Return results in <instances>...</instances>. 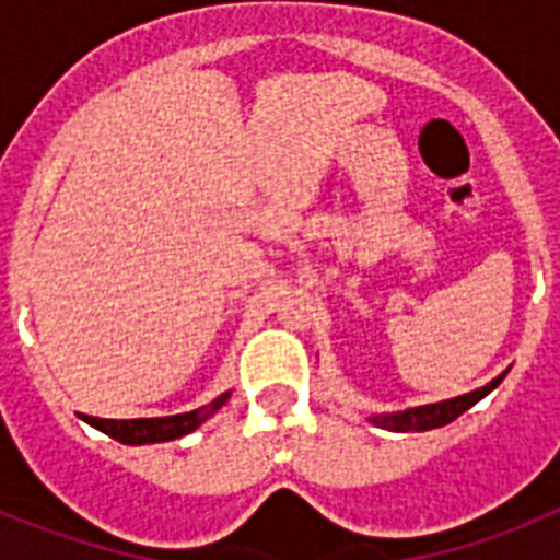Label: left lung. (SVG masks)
<instances>
[{
    "instance_id": "1",
    "label": "left lung",
    "mask_w": 560,
    "mask_h": 560,
    "mask_svg": "<svg viewBox=\"0 0 560 560\" xmlns=\"http://www.w3.org/2000/svg\"><path fill=\"white\" fill-rule=\"evenodd\" d=\"M505 374L494 377V381L482 386L477 392H468V395H459V398L442 400V404H427V407L404 409V412H392V416H374L372 421L377 427H386V430H395V433H421V430H433V427L451 424L453 418H459L465 409H470L477 400H482L491 389L500 386Z\"/></svg>"
}]
</instances>
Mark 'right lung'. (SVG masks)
Instances as JSON below:
<instances>
[{"label":"right lung","instance_id":"add662e5","mask_svg":"<svg viewBox=\"0 0 560 560\" xmlns=\"http://www.w3.org/2000/svg\"><path fill=\"white\" fill-rule=\"evenodd\" d=\"M229 398V392H223L220 398H214L209 407L194 409V412H183V416L168 418H130V421H116V418H92L83 416V421L92 427H98L101 433H107L109 439H116L121 444H153V442H171L179 435L191 433L214 412L223 407Z\"/></svg>","mask_w":560,"mask_h":560}]
</instances>
